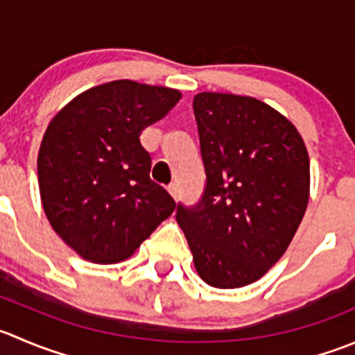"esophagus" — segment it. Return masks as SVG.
I'll return each instance as SVG.
<instances>
[{"mask_svg":"<svg viewBox=\"0 0 355 355\" xmlns=\"http://www.w3.org/2000/svg\"><path fill=\"white\" fill-rule=\"evenodd\" d=\"M168 192H170V196L173 199H177V194H178V187L175 184H171V185H168Z\"/></svg>","mask_w":355,"mask_h":355,"instance_id":"obj_1","label":"esophagus"}]
</instances>
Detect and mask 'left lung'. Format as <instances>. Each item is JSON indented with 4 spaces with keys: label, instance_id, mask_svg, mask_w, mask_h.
Listing matches in <instances>:
<instances>
[{
    "label": "left lung",
    "instance_id": "1",
    "mask_svg": "<svg viewBox=\"0 0 355 355\" xmlns=\"http://www.w3.org/2000/svg\"><path fill=\"white\" fill-rule=\"evenodd\" d=\"M206 187L178 202L177 222L194 267L213 288L260 279L290 246L311 189L309 154L293 123L253 97H194Z\"/></svg>",
    "mask_w": 355,
    "mask_h": 355
}]
</instances>
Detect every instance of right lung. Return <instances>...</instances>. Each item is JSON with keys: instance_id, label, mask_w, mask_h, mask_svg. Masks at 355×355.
<instances>
[{"instance_id": "right-lung-1", "label": "right lung", "mask_w": 355, "mask_h": 355, "mask_svg": "<svg viewBox=\"0 0 355 355\" xmlns=\"http://www.w3.org/2000/svg\"><path fill=\"white\" fill-rule=\"evenodd\" d=\"M180 97L118 79L83 92L48 125L37 154L41 202L55 232L85 260H125L173 213V198L150 180L140 133Z\"/></svg>"}]
</instances>
